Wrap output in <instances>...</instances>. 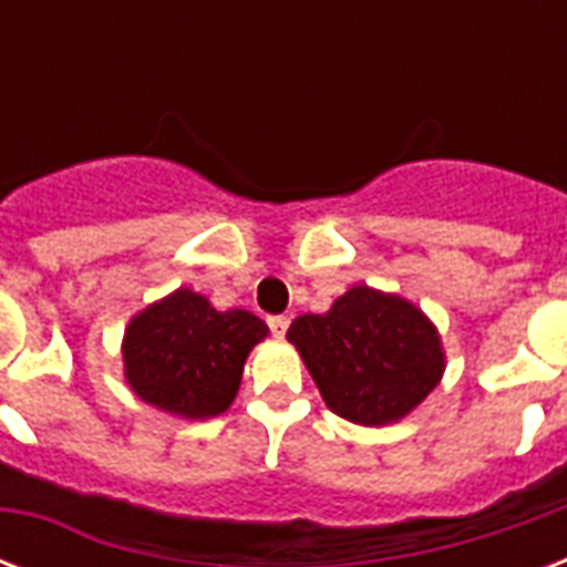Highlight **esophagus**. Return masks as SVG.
I'll use <instances>...</instances> for the list:
<instances>
[{
  "label": "esophagus",
  "mask_w": 567,
  "mask_h": 567,
  "mask_svg": "<svg viewBox=\"0 0 567 567\" xmlns=\"http://www.w3.org/2000/svg\"><path fill=\"white\" fill-rule=\"evenodd\" d=\"M267 327H270V332H274V336L282 338L285 332H288V327H291V318H285V315H274V318H267Z\"/></svg>",
  "instance_id": "esophagus-1"
}]
</instances>
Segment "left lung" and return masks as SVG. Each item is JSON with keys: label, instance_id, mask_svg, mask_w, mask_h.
Here are the masks:
<instances>
[{"label": "left lung", "instance_id": "obj_1", "mask_svg": "<svg viewBox=\"0 0 567 567\" xmlns=\"http://www.w3.org/2000/svg\"><path fill=\"white\" fill-rule=\"evenodd\" d=\"M315 385L336 414L364 426L400 421L444 373L439 332L412 302L355 285L327 315L288 329Z\"/></svg>", "mask_w": 567, "mask_h": 567}]
</instances>
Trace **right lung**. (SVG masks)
I'll use <instances>...</instances> for the list:
<instances>
[{"mask_svg": "<svg viewBox=\"0 0 567 567\" xmlns=\"http://www.w3.org/2000/svg\"><path fill=\"white\" fill-rule=\"evenodd\" d=\"M265 336V320L256 315L217 311L205 297L179 288L128 323V385L164 412L214 417L235 400L249 350Z\"/></svg>", "mask_w": 567, "mask_h": 567, "instance_id": "add662e5", "label": "right lung"}]
</instances>
